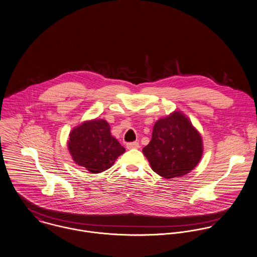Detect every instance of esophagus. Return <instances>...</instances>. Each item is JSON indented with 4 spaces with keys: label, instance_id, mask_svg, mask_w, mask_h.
Masks as SVG:
<instances>
[{
    "label": "esophagus",
    "instance_id": "esophagus-1",
    "mask_svg": "<svg viewBox=\"0 0 257 257\" xmlns=\"http://www.w3.org/2000/svg\"><path fill=\"white\" fill-rule=\"evenodd\" d=\"M126 148H127V150L139 149V148H140V144H139V143H137V142H134V143H128V144H126Z\"/></svg>",
    "mask_w": 257,
    "mask_h": 257
}]
</instances>
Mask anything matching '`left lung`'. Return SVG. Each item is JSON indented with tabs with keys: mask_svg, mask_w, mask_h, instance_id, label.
<instances>
[{
	"mask_svg": "<svg viewBox=\"0 0 257 257\" xmlns=\"http://www.w3.org/2000/svg\"><path fill=\"white\" fill-rule=\"evenodd\" d=\"M143 153L159 175L168 179L180 177L201 160L202 138L183 112L174 110L157 120L152 140Z\"/></svg>",
	"mask_w": 257,
	"mask_h": 257,
	"instance_id": "obj_1",
	"label": "left lung"
}]
</instances>
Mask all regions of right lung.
Here are the masks:
<instances>
[{"label":"right lung","instance_id":"right-lung-1","mask_svg":"<svg viewBox=\"0 0 257 257\" xmlns=\"http://www.w3.org/2000/svg\"><path fill=\"white\" fill-rule=\"evenodd\" d=\"M68 149L73 161L90 173L106 171L125 152L102 118L86 120L74 127L69 135Z\"/></svg>","mask_w":257,"mask_h":257}]
</instances>
